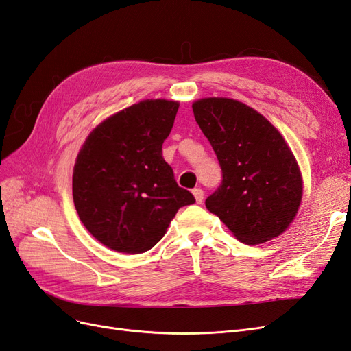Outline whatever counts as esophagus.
<instances>
[{"label":"esophagus","mask_w":351,"mask_h":351,"mask_svg":"<svg viewBox=\"0 0 351 351\" xmlns=\"http://www.w3.org/2000/svg\"><path fill=\"white\" fill-rule=\"evenodd\" d=\"M193 196H195V199H196V204H202V202H204V197H205V193H204V190L202 189H193Z\"/></svg>","instance_id":"esophagus-1"}]
</instances>
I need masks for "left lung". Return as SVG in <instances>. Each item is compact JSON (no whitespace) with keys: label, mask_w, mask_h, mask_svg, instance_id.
I'll list each match as a JSON object with an SVG mask.
<instances>
[{"label":"left lung","mask_w":351,"mask_h":351,"mask_svg":"<svg viewBox=\"0 0 351 351\" xmlns=\"http://www.w3.org/2000/svg\"><path fill=\"white\" fill-rule=\"evenodd\" d=\"M192 108L222 169L221 186L205 202L208 210L241 243L278 237L303 195L299 165L281 133L236 99L204 98Z\"/></svg>","instance_id":"left-lung-1"}]
</instances>
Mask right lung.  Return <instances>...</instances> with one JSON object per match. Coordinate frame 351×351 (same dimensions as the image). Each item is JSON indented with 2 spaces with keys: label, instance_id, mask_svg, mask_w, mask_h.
Wrapping results in <instances>:
<instances>
[{
  "label": "right lung",
  "instance_id": "right-lung-1",
  "mask_svg": "<svg viewBox=\"0 0 351 351\" xmlns=\"http://www.w3.org/2000/svg\"><path fill=\"white\" fill-rule=\"evenodd\" d=\"M178 102L145 99L117 112L84 141L73 171V200L90 234L115 252L143 253L177 210L195 204L162 158Z\"/></svg>",
  "mask_w": 351,
  "mask_h": 351
}]
</instances>
